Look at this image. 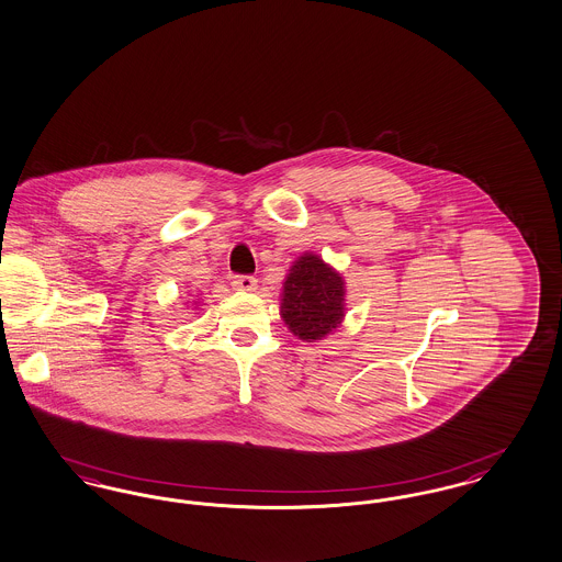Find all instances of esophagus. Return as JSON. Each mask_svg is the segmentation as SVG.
<instances>
[{
	"label": "esophagus",
	"instance_id": "esophagus-1",
	"mask_svg": "<svg viewBox=\"0 0 562 562\" xmlns=\"http://www.w3.org/2000/svg\"><path fill=\"white\" fill-rule=\"evenodd\" d=\"M256 285H258V281L251 274H235L233 277V288L238 292H254Z\"/></svg>",
	"mask_w": 562,
	"mask_h": 562
}]
</instances>
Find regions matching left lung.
<instances>
[{"instance_id": "left-lung-1", "label": "left lung", "mask_w": 562, "mask_h": 562, "mask_svg": "<svg viewBox=\"0 0 562 562\" xmlns=\"http://www.w3.org/2000/svg\"><path fill=\"white\" fill-rule=\"evenodd\" d=\"M345 279L315 254L295 260L283 283L281 317L300 340H324L345 319Z\"/></svg>"}]
</instances>
